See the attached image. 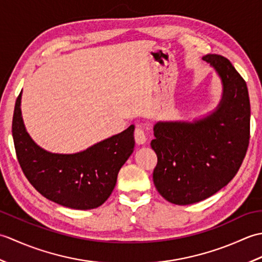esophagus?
Here are the masks:
<instances>
[{"label": "esophagus", "instance_id": "obj_1", "mask_svg": "<svg viewBox=\"0 0 262 262\" xmlns=\"http://www.w3.org/2000/svg\"><path fill=\"white\" fill-rule=\"evenodd\" d=\"M134 137H135V142L138 144V145H141V144H144L146 142V134H145V130H144V127L142 125H137L135 128V132H134Z\"/></svg>", "mask_w": 262, "mask_h": 262}]
</instances>
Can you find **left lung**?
<instances>
[{
    "instance_id": "obj_1",
    "label": "left lung",
    "mask_w": 262,
    "mask_h": 262,
    "mask_svg": "<svg viewBox=\"0 0 262 262\" xmlns=\"http://www.w3.org/2000/svg\"><path fill=\"white\" fill-rule=\"evenodd\" d=\"M217 72L223 94L215 111L202 119L159 121L151 146L158 164L153 181L159 193L176 205H190L213 196L240 169L250 140L247 83L227 58L203 57Z\"/></svg>"
}]
</instances>
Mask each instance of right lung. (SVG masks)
<instances>
[{"label":"right lung","instance_id":"add662e5","mask_svg":"<svg viewBox=\"0 0 262 262\" xmlns=\"http://www.w3.org/2000/svg\"><path fill=\"white\" fill-rule=\"evenodd\" d=\"M21 94L15 101L12 136L16 158L38 192L73 209H93L113 192L117 176L134 151V125L74 154L47 152L28 134L21 116Z\"/></svg>","mask_w":262,"mask_h":262}]
</instances>
